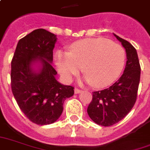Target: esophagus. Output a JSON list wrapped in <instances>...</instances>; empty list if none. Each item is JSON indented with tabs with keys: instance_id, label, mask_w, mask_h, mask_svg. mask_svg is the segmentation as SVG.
<instances>
[{
	"instance_id": "1",
	"label": "esophagus",
	"mask_w": 150,
	"mask_h": 150,
	"mask_svg": "<svg viewBox=\"0 0 150 150\" xmlns=\"http://www.w3.org/2000/svg\"><path fill=\"white\" fill-rule=\"evenodd\" d=\"M82 92V90L79 89V88H76L75 89H74V92L76 93V94H78V93H81V92Z\"/></svg>"
}]
</instances>
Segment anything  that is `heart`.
Segmentation results:
<instances>
[{"instance_id": "1", "label": "heart", "mask_w": 150, "mask_h": 150, "mask_svg": "<svg viewBox=\"0 0 150 150\" xmlns=\"http://www.w3.org/2000/svg\"><path fill=\"white\" fill-rule=\"evenodd\" d=\"M54 61L58 72L66 81L78 75L82 69L85 81L97 88L112 84L122 71L126 51L121 45L104 38L81 39L70 46L69 52L59 50Z\"/></svg>"}]
</instances>
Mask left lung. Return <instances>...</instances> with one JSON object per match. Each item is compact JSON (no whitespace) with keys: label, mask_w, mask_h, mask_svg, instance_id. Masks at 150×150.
Wrapping results in <instances>:
<instances>
[{"label":"left lung","mask_w":150,"mask_h":150,"mask_svg":"<svg viewBox=\"0 0 150 150\" xmlns=\"http://www.w3.org/2000/svg\"><path fill=\"white\" fill-rule=\"evenodd\" d=\"M126 50L127 63L124 72L115 84L108 88L92 92L87 111L96 124L110 127L122 120L133 108L137 100L141 67L137 50L129 42L114 34Z\"/></svg>","instance_id":"obj_1"}]
</instances>
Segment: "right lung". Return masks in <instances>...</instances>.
I'll use <instances>...</instances> for the list:
<instances>
[{
  "mask_svg": "<svg viewBox=\"0 0 150 150\" xmlns=\"http://www.w3.org/2000/svg\"><path fill=\"white\" fill-rule=\"evenodd\" d=\"M56 41L54 34L36 29L19 40L11 63L13 96L27 118L38 125L56 122L65 100L74 94V87L55 78L51 63Z\"/></svg>",
  "mask_w": 150,
  "mask_h": 150,
  "instance_id": "1",
  "label": "right lung"
}]
</instances>
